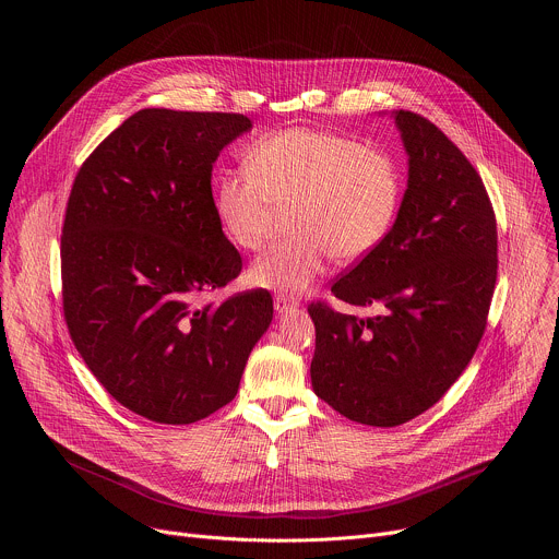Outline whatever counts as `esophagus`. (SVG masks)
<instances>
[{
	"mask_svg": "<svg viewBox=\"0 0 559 559\" xmlns=\"http://www.w3.org/2000/svg\"><path fill=\"white\" fill-rule=\"evenodd\" d=\"M274 309H276V313H287V311L296 309V302L289 300L287 296H276L274 298Z\"/></svg>",
	"mask_w": 559,
	"mask_h": 559,
	"instance_id": "34e87169",
	"label": "esophagus"
}]
</instances>
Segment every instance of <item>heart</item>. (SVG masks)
Here are the masks:
<instances>
[{"instance_id": "obj_1", "label": "heart", "mask_w": 559, "mask_h": 559, "mask_svg": "<svg viewBox=\"0 0 559 559\" xmlns=\"http://www.w3.org/2000/svg\"><path fill=\"white\" fill-rule=\"evenodd\" d=\"M243 173L214 179L212 207L238 250L263 246L278 212L292 236L250 267L257 287L300 294L338 263L369 257L389 236L403 203V173L391 156L323 130L292 128L257 139Z\"/></svg>"}]
</instances>
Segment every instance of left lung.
<instances>
[{
  "label": "left lung",
  "mask_w": 559,
  "mask_h": 559,
  "mask_svg": "<svg viewBox=\"0 0 559 559\" xmlns=\"http://www.w3.org/2000/svg\"><path fill=\"white\" fill-rule=\"evenodd\" d=\"M407 190L389 236L332 294L371 318L311 302V386L345 418L397 427L460 378L480 343L498 276V229L485 183L425 117L393 110Z\"/></svg>",
  "instance_id": "1"
}]
</instances>
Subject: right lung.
<instances>
[{"mask_svg":"<svg viewBox=\"0 0 559 559\" xmlns=\"http://www.w3.org/2000/svg\"><path fill=\"white\" fill-rule=\"evenodd\" d=\"M252 130L229 112L145 108L76 173L61 236L63 316L126 409L190 425L225 407L274 313L270 292L203 294L241 274L212 207V166Z\"/></svg>","mask_w":559,"mask_h":559,"instance_id":"add662e5","label":"right lung"}]
</instances>
